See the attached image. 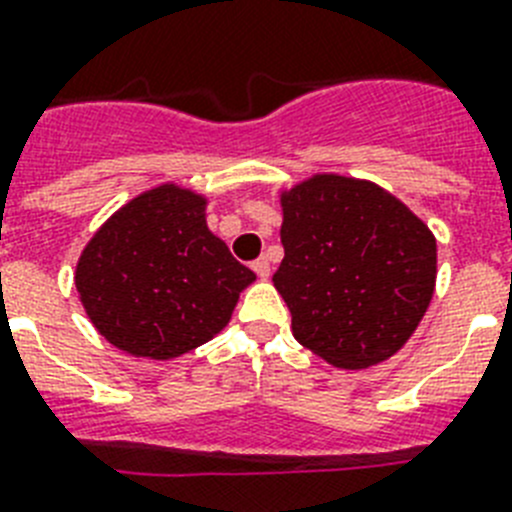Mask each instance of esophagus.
Masks as SVG:
<instances>
[{
    "label": "esophagus",
    "instance_id": "obj_1",
    "mask_svg": "<svg viewBox=\"0 0 512 512\" xmlns=\"http://www.w3.org/2000/svg\"><path fill=\"white\" fill-rule=\"evenodd\" d=\"M252 270H255L257 276H260V278H263V281H265V278L270 276V263H268V257H257L255 263H252Z\"/></svg>",
    "mask_w": 512,
    "mask_h": 512
}]
</instances>
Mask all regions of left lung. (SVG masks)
<instances>
[{"instance_id":"8db88e82","label":"left lung","mask_w":512,"mask_h":512,"mask_svg":"<svg viewBox=\"0 0 512 512\" xmlns=\"http://www.w3.org/2000/svg\"><path fill=\"white\" fill-rule=\"evenodd\" d=\"M273 286L304 349L338 369L385 362L414 336L437 281L427 223L380 184L312 174L281 190Z\"/></svg>"}]
</instances>
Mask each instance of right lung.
<instances>
[{
    "mask_svg": "<svg viewBox=\"0 0 512 512\" xmlns=\"http://www.w3.org/2000/svg\"><path fill=\"white\" fill-rule=\"evenodd\" d=\"M205 208L208 197L166 182L132 197L90 236L75 286L111 346L166 362L229 325L255 273L208 229Z\"/></svg>",
    "mask_w": 512,
    "mask_h": 512,
    "instance_id": "add662e5",
    "label": "right lung"
}]
</instances>
